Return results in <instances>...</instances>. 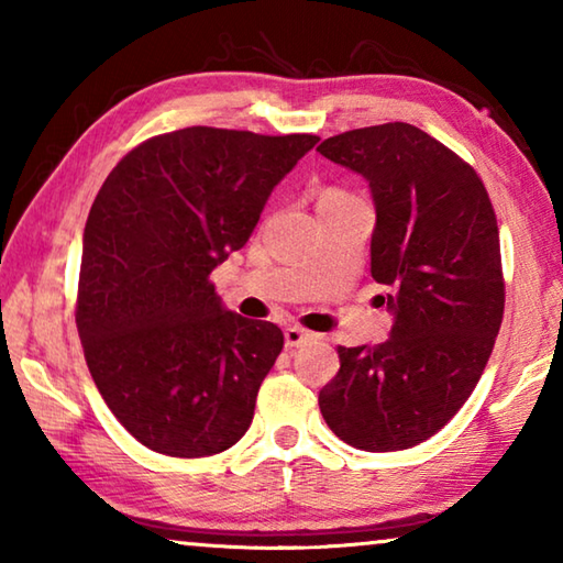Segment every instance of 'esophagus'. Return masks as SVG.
<instances>
[{
    "mask_svg": "<svg viewBox=\"0 0 563 563\" xmlns=\"http://www.w3.org/2000/svg\"><path fill=\"white\" fill-rule=\"evenodd\" d=\"M312 338V332H308V330H302V328H288L285 330V347L288 350H292V347H300L302 342H308Z\"/></svg>",
    "mask_w": 563,
    "mask_h": 563,
    "instance_id": "34e87169",
    "label": "esophagus"
}]
</instances>
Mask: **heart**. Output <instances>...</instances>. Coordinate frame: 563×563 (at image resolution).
<instances>
[{"instance_id":"1","label":"heart","mask_w":563,"mask_h":563,"mask_svg":"<svg viewBox=\"0 0 563 563\" xmlns=\"http://www.w3.org/2000/svg\"><path fill=\"white\" fill-rule=\"evenodd\" d=\"M352 198H355V196H350L347 190L335 188V186H328V188H322L320 194H318V208H322V206H335V203H345V201H352Z\"/></svg>"}]
</instances>
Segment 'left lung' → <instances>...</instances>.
<instances>
[{
  "label": "left lung",
  "instance_id": "1",
  "mask_svg": "<svg viewBox=\"0 0 563 563\" xmlns=\"http://www.w3.org/2000/svg\"><path fill=\"white\" fill-rule=\"evenodd\" d=\"M318 151L369 184V273L395 316L389 340L338 347L320 412L357 450H409L460 412L499 335L497 216L476 170L412 123L345 131Z\"/></svg>",
  "mask_w": 563,
  "mask_h": 563
}]
</instances>
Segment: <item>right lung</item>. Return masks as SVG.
I'll return each mask as SVG.
<instances>
[{"mask_svg":"<svg viewBox=\"0 0 563 563\" xmlns=\"http://www.w3.org/2000/svg\"><path fill=\"white\" fill-rule=\"evenodd\" d=\"M318 141L188 126L144 141L103 180L76 328L103 402L148 450L211 456L251 427L283 332L225 310L208 278Z\"/></svg>","mask_w":563,"mask_h":563,"instance_id":"right-lung-1","label":"right lung"}]
</instances>
